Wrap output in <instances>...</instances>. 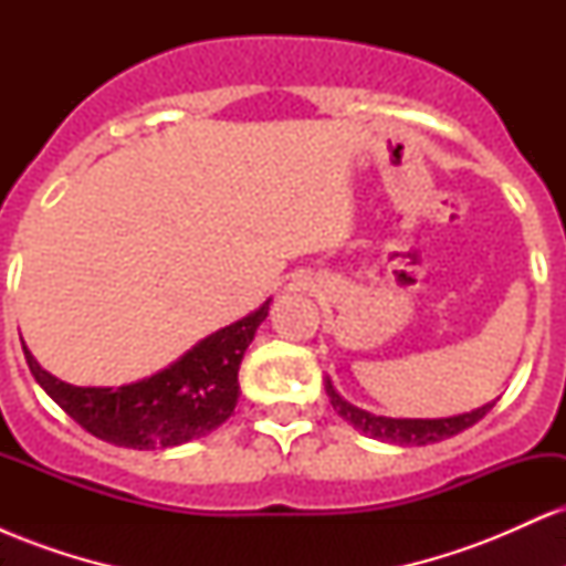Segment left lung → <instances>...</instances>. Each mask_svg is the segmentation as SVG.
I'll use <instances>...</instances> for the list:
<instances>
[{
	"label": "left lung",
	"mask_w": 566,
	"mask_h": 566,
	"mask_svg": "<svg viewBox=\"0 0 566 566\" xmlns=\"http://www.w3.org/2000/svg\"><path fill=\"white\" fill-rule=\"evenodd\" d=\"M327 396L329 405L343 420H348L356 431L367 433V437L380 439V441H391V444H401V447H423V444H433V441H444L454 437V433L465 431L473 423L484 418L495 401L490 405L471 409L465 415H454V418H433V420H420V418H382V415H373L367 409H359L354 405H348L340 394L335 391L333 382L327 380Z\"/></svg>",
	"instance_id": "left-lung-1"
}]
</instances>
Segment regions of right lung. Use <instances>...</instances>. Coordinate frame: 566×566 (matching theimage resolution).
Wrapping results in <instances>:
<instances>
[{
    "instance_id": "1",
    "label": "right lung",
    "mask_w": 566,
    "mask_h": 566,
    "mask_svg": "<svg viewBox=\"0 0 566 566\" xmlns=\"http://www.w3.org/2000/svg\"><path fill=\"white\" fill-rule=\"evenodd\" d=\"M271 301L199 340L161 373L119 388H82L53 378L23 346L39 386L84 431L116 447L157 450L216 431L239 399V365Z\"/></svg>"
}]
</instances>
